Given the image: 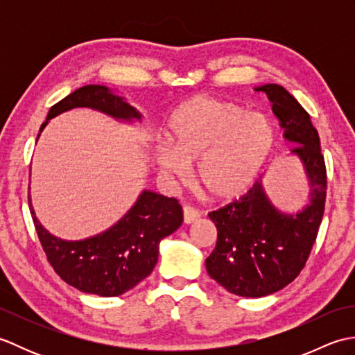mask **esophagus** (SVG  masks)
Masks as SVG:
<instances>
[{
	"label": "esophagus",
	"mask_w": 355,
	"mask_h": 355,
	"mask_svg": "<svg viewBox=\"0 0 355 355\" xmlns=\"http://www.w3.org/2000/svg\"><path fill=\"white\" fill-rule=\"evenodd\" d=\"M198 212L195 209L189 207V206H184L183 207V221L184 224H192L198 220Z\"/></svg>",
	"instance_id": "34e87169"
}]
</instances>
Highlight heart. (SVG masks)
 Segmentation results:
<instances>
[{"label":"heart","mask_w":355,"mask_h":355,"mask_svg":"<svg viewBox=\"0 0 355 355\" xmlns=\"http://www.w3.org/2000/svg\"><path fill=\"white\" fill-rule=\"evenodd\" d=\"M275 126L259 112L241 105L197 96L169 120L171 146H157L154 162L166 178L186 173L195 164L198 189L216 201L244 195L258 180L275 146Z\"/></svg>","instance_id":"obj_1"}]
</instances>
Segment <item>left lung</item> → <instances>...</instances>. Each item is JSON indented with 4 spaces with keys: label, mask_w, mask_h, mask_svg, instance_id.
<instances>
[{
    "label": "left lung",
    "mask_w": 355,
    "mask_h": 355,
    "mask_svg": "<svg viewBox=\"0 0 355 355\" xmlns=\"http://www.w3.org/2000/svg\"><path fill=\"white\" fill-rule=\"evenodd\" d=\"M254 89L267 94L284 139L294 145L288 157L302 166L310 200L297 212H285L270 198L261 177L244 197L209 214L218 239L206 259L207 273L243 297L268 296L294 281L310 256L327 198L325 160L310 114L281 85Z\"/></svg>",
    "instance_id": "1"
}]
</instances>
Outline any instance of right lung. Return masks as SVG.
<instances>
[{
  "instance_id": "obj_1",
  "label": "right lung",
  "mask_w": 355,
  "mask_h": 355,
  "mask_svg": "<svg viewBox=\"0 0 355 355\" xmlns=\"http://www.w3.org/2000/svg\"><path fill=\"white\" fill-rule=\"evenodd\" d=\"M73 108H92L130 125L141 122V114L125 97L108 87L85 85L53 105L37 139L50 119ZM28 206L44 252L56 273L79 291L102 297L120 296L153 273L162 239L183 223V210L175 198L143 189L132 207L110 229L85 239L67 241L44 227L30 197Z\"/></svg>"
}]
</instances>
